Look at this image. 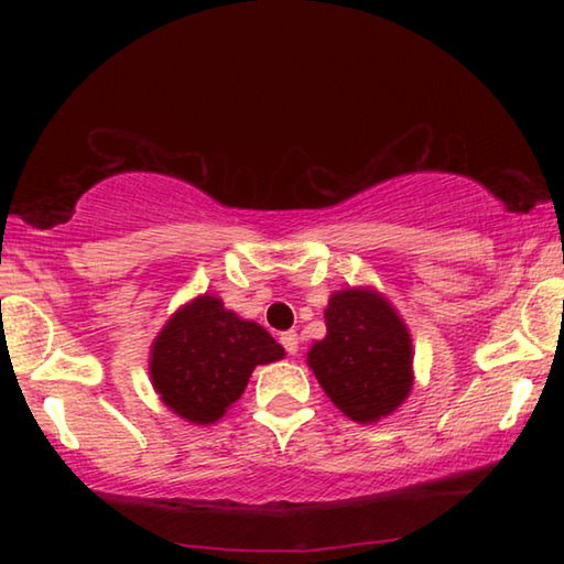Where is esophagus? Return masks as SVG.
I'll return each mask as SVG.
<instances>
[{"label":"esophagus","instance_id":"1","mask_svg":"<svg viewBox=\"0 0 564 564\" xmlns=\"http://www.w3.org/2000/svg\"><path fill=\"white\" fill-rule=\"evenodd\" d=\"M281 346L285 348L289 356H295V352H299V333H295V330L281 333Z\"/></svg>","mask_w":564,"mask_h":564}]
</instances>
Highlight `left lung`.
Here are the masks:
<instances>
[{
  "label": "left lung",
  "mask_w": 564,
  "mask_h": 564,
  "mask_svg": "<svg viewBox=\"0 0 564 564\" xmlns=\"http://www.w3.org/2000/svg\"><path fill=\"white\" fill-rule=\"evenodd\" d=\"M326 328L308 352L326 395L358 423L393 413L413 386V348L398 313L378 293L348 289L330 295Z\"/></svg>",
  "instance_id": "left-lung-1"
}]
</instances>
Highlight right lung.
<instances>
[{"label": "right lung", "instance_id": "add662e5", "mask_svg": "<svg viewBox=\"0 0 564 564\" xmlns=\"http://www.w3.org/2000/svg\"><path fill=\"white\" fill-rule=\"evenodd\" d=\"M283 358L269 330L241 321L214 295L171 318L151 348V380L161 400L191 423H216L248 386L256 366Z\"/></svg>", "mask_w": 564, "mask_h": 564}]
</instances>
